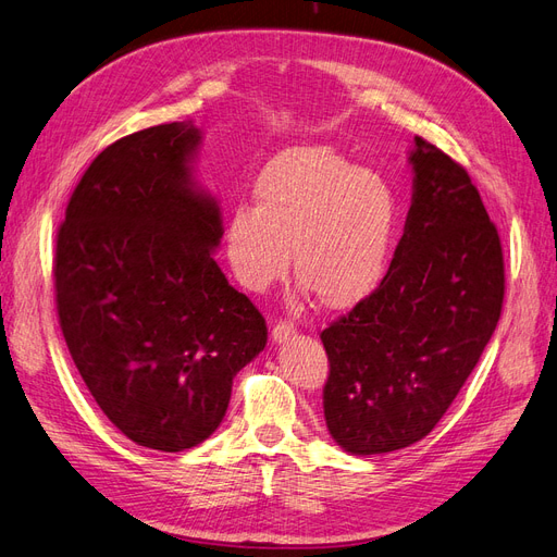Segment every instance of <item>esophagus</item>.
Segmentation results:
<instances>
[{
  "label": "esophagus",
  "instance_id": "1",
  "mask_svg": "<svg viewBox=\"0 0 557 557\" xmlns=\"http://www.w3.org/2000/svg\"><path fill=\"white\" fill-rule=\"evenodd\" d=\"M295 325L290 323V320H278V323L274 325L272 330V342L274 344H285L290 339V336H295Z\"/></svg>",
  "mask_w": 557,
  "mask_h": 557
}]
</instances>
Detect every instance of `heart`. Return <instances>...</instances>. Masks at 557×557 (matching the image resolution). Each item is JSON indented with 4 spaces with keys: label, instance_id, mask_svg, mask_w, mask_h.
I'll use <instances>...</instances> for the list:
<instances>
[{
    "label": "heart",
    "instance_id": "heart-1",
    "mask_svg": "<svg viewBox=\"0 0 557 557\" xmlns=\"http://www.w3.org/2000/svg\"><path fill=\"white\" fill-rule=\"evenodd\" d=\"M256 207L232 209L225 256L248 290H267L290 267L325 309L372 295L391 264L399 205L385 176L327 146H295L264 164Z\"/></svg>",
    "mask_w": 557,
    "mask_h": 557
}]
</instances>
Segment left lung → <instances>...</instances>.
I'll return each instance as SVG.
<instances>
[{
    "instance_id": "left-lung-1",
    "label": "left lung",
    "mask_w": 557,
    "mask_h": 557,
    "mask_svg": "<svg viewBox=\"0 0 557 557\" xmlns=\"http://www.w3.org/2000/svg\"><path fill=\"white\" fill-rule=\"evenodd\" d=\"M413 197L379 288L320 332L332 440L352 455L407 448L440 423L497 327L504 256L462 164L413 139Z\"/></svg>"
}]
</instances>
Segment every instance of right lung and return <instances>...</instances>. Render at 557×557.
I'll return each instance as SVG.
<instances>
[{"label": "right lung", "instance_id": "1", "mask_svg": "<svg viewBox=\"0 0 557 557\" xmlns=\"http://www.w3.org/2000/svg\"><path fill=\"white\" fill-rule=\"evenodd\" d=\"M193 123L117 139L83 174L55 244V305L90 395L134 444L178 453L223 423L267 323L211 252L218 201L193 181Z\"/></svg>", "mask_w": 557, "mask_h": 557}]
</instances>
